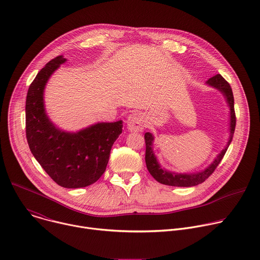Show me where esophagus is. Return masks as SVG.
I'll return each mask as SVG.
<instances>
[{
    "label": "esophagus",
    "mask_w": 260,
    "mask_h": 260,
    "mask_svg": "<svg viewBox=\"0 0 260 260\" xmlns=\"http://www.w3.org/2000/svg\"><path fill=\"white\" fill-rule=\"evenodd\" d=\"M127 128L131 132H142L145 126L144 117L140 113H132L126 119Z\"/></svg>",
    "instance_id": "esophagus-1"
}]
</instances>
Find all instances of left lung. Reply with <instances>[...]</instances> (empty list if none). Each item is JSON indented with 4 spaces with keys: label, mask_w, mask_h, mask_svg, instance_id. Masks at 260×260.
Returning <instances> with one entry per match:
<instances>
[{
    "label": "left lung",
    "mask_w": 260,
    "mask_h": 260,
    "mask_svg": "<svg viewBox=\"0 0 260 260\" xmlns=\"http://www.w3.org/2000/svg\"><path fill=\"white\" fill-rule=\"evenodd\" d=\"M206 84L211 86L224 96L226 104L230 108V137L225 147L220 151V153L214 158V160L206 167L204 170L191 173H176L170 170H167L161 167L159 164L155 152L153 150V142L154 136L151 133L145 134V143H146V154H145V161L148 171L152 175V177L159 183L169 185V186H178V187H191L196 186L206 181L210 177V175L215 171L217 166L220 164L221 159L223 158L229 146L232 143L235 128H236V115H235V102H234V94L231 85L225 81V79L221 75H215L214 77L210 78Z\"/></svg>",
    "instance_id": "obj_1"
}]
</instances>
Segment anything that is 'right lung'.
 <instances>
[{"mask_svg":"<svg viewBox=\"0 0 260 260\" xmlns=\"http://www.w3.org/2000/svg\"><path fill=\"white\" fill-rule=\"evenodd\" d=\"M67 58L58 55L37 74L25 101V131L34 157L50 178L64 188H81L104 174L112 146L122 133L123 122H96L77 132L56 126L44 102L46 84Z\"/></svg>","mask_w":260,"mask_h":260,"instance_id":"1","label":"right lung"}]
</instances>
